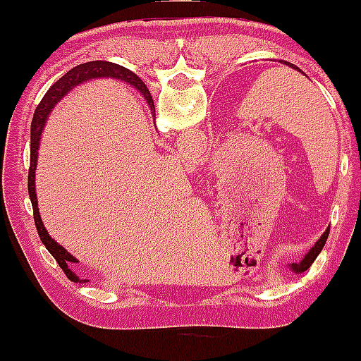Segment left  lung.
<instances>
[{
    "label": "left lung",
    "instance_id": "8db88e82",
    "mask_svg": "<svg viewBox=\"0 0 361 361\" xmlns=\"http://www.w3.org/2000/svg\"><path fill=\"white\" fill-rule=\"evenodd\" d=\"M279 62H281V64H285V66H288V68H292V69H297V71H300V69L297 68L295 64H292V62H287V61H279ZM327 235H329V227H327V229H326V233L322 234L321 238L317 239V243L314 244L312 247H310L307 255H305L304 258H302V259L299 261V263H292V264H290V270H292L293 273H302V271H305V270H307V268H310V264L314 263V259L317 258V255H319V252L322 251V247H324V244H326V239H327Z\"/></svg>",
    "mask_w": 361,
    "mask_h": 361
}]
</instances>
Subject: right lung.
I'll list each match as a JSON object with an SVG mask.
<instances>
[{"mask_svg": "<svg viewBox=\"0 0 361 361\" xmlns=\"http://www.w3.org/2000/svg\"><path fill=\"white\" fill-rule=\"evenodd\" d=\"M93 80H120L126 81L132 88H135L140 94L144 97V100L151 109L152 117L156 120V110H154V100H152L151 93H149L147 86L144 85L142 80L134 74L132 71H128L127 68L123 66L115 64V62H109V61H91V62H85V64L76 66L73 68L71 71H68L64 76L59 78L51 88L47 90V93L44 94L42 102L37 105L35 114H34V120H32V137H30V169H28V195H30L32 200V209H34V221H35V227L37 233L40 235V241L44 243V246L47 247V251L54 256V259L57 261V264L61 267V270L66 273L69 280L74 281V283H86L90 280H82L80 276L74 273L71 268V264L74 261H78L74 256L69 252L66 247H62L59 243H56L54 239L49 235L47 229H45L42 219H40V212H39V202H37V192H35V169H37V157H39V147H40V137H42V132L45 123H47L49 115L54 110V106L59 103L62 98L68 97V93L76 88V86H81L82 82H88Z\"/></svg>", "mask_w": 361, "mask_h": 361, "instance_id": "right-lung-1", "label": "right lung"}]
</instances>
